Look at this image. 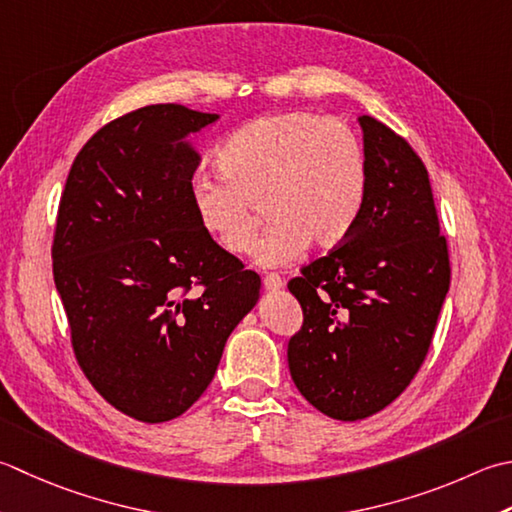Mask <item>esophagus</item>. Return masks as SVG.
I'll return each instance as SVG.
<instances>
[{
	"instance_id": "esophagus-1",
	"label": "esophagus",
	"mask_w": 512,
	"mask_h": 512,
	"mask_svg": "<svg viewBox=\"0 0 512 512\" xmlns=\"http://www.w3.org/2000/svg\"><path fill=\"white\" fill-rule=\"evenodd\" d=\"M282 286H284V279L279 277V275L270 273V275L264 277V288H266V290H279Z\"/></svg>"
}]
</instances>
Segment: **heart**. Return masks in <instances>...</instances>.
Wrapping results in <instances>:
<instances>
[{
	"instance_id": "obj_1",
	"label": "heart",
	"mask_w": 512,
	"mask_h": 512,
	"mask_svg": "<svg viewBox=\"0 0 512 512\" xmlns=\"http://www.w3.org/2000/svg\"><path fill=\"white\" fill-rule=\"evenodd\" d=\"M222 179L190 184L197 224L228 255L255 246L262 206L270 224L257 248L262 266H284L310 244L335 248L353 233L366 199V159L339 119L306 110L257 117L217 150Z\"/></svg>"
}]
</instances>
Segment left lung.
Returning a JSON list of instances; mask_svg holds the SVG:
<instances>
[{"label":"left lung","mask_w":512,"mask_h":512,"mask_svg":"<svg viewBox=\"0 0 512 512\" xmlns=\"http://www.w3.org/2000/svg\"><path fill=\"white\" fill-rule=\"evenodd\" d=\"M366 199L342 244L288 290L304 324L288 342L295 386L319 413L357 422L413 382L450 286L428 170L404 137L362 115Z\"/></svg>","instance_id":"8db88e82"}]
</instances>
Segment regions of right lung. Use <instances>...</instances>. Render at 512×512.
Wrapping results in <instances>:
<instances>
[{"label": "right lung", "mask_w": 512, "mask_h": 512, "mask_svg": "<svg viewBox=\"0 0 512 512\" xmlns=\"http://www.w3.org/2000/svg\"><path fill=\"white\" fill-rule=\"evenodd\" d=\"M217 119L179 104L113 119L79 150L59 202L53 277L77 364L146 424L202 397L262 288L190 206L199 153L186 137Z\"/></svg>", "instance_id": "obj_1"}]
</instances>
